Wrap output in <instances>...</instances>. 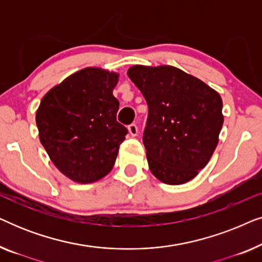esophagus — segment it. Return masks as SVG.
Masks as SVG:
<instances>
[{
	"instance_id": "1",
	"label": "esophagus",
	"mask_w": 262,
	"mask_h": 262,
	"mask_svg": "<svg viewBox=\"0 0 262 262\" xmlns=\"http://www.w3.org/2000/svg\"><path fill=\"white\" fill-rule=\"evenodd\" d=\"M128 134H130L132 137H135V136H137V134H138V127H137V125L136 124H131V125H128Z\"/></svg>"
}]
</instances>
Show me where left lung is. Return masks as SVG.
<instances>
[{
	"instance_id": "left-lung-1",
	"label": "left lung",
	"mask_w": 262,
	"mask_h": 262,
	"mask_svg": "<svg viewBox=\"0 0 262 262\" xmlns=\"http://www.w3.org/2000/svg\"><path fill=\"white\" fill-rule=\"evenodd\" d=\"M127 75L148 103L143 143L151 173L168 185L192 180L218 144L224 121L221 95L170 66H134Z\"/></svg>"
}]
</instances>
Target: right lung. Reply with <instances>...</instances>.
<instances>
[{
    "mask_svg": "<svg viewBox=\"0 0 262 262\" xmlns=\"http://www.w3.org/2000/svg\"><path fill=\"white\" fill-rule=\"evenodd\" d=\"M119 75L84 68L46 93L37 111L39 139L60 173L91 184L112 170L127 128L117 121Z\"/></svg>",
    "mask_w": 262,
    "mask_h": 262,
    "instance_id": "right-lung-1",
    "label": "right lung"
}]
</instances>
